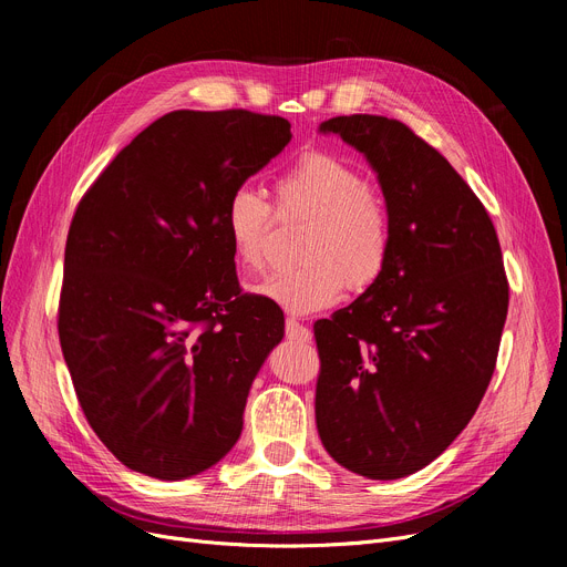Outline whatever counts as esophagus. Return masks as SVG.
Instances as JSON below:
<instances>
[{"label": "esophagus", "instance_id": "1", "mask_svg": "<svg viewBox=\"0 0 567 567\" xmlns=\"http://www.w3.org/2000/svg\"><path fill=\"white\" fill-rule=\"evenodd\" d=\"M285 333H287V338L293 340V342H310V340H312V333H310L308 326H303L301 321H296V319H287Z\"/></svg>", "mask_w": 567, "mask_h": 567}]
</instances>
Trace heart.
Listing matches in <instances>:
<instances>
[{"mask_svg":"<svg viewBox=\"0 0 567 567\" xmlns=\"http://www.w3.org/2000/svg\"><path fill=\"white\" fill-rule=\"evenodd\" d=\"M278 208L310 218L299 241L303 261L266 276L252 291L291 315L336 306L344 287L365 291L389 268L393 227L389 206L353 165L310 152L276 182ZM271 204L250 184L231 188L223 206V234L244 271L261 266Z\"/></svg>","mask_w":567,"mask_h":567,"instance_id":"b5f03b06","label":"heart"}]
</instances>
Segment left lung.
<instances>
[{
	"mask_svg": "<svg viewBox=\"0 0 567 567\" xmlns=\"http://www.w3.org/2000/svg\"><path fill=\"white\" fill-rule=\"evenodd\" d=\"M374 169L393 252L383 278L315 323V415L323 449L370 481L434 462L468 425L494 374L508 280L481 199L398 118L333 116Z\"/></svg>",
	"mask_w": 567,
	"mask_h": 567,
	"instance_id": "1",
	"label": "left lung"
}]
</instances>
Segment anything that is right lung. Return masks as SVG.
<instances>
[{
  "label": "right lung",
  "mask_w": 567,
  "mask_h": 567,
  "mask_svg": "<svg viewBox=\"0 0 567 567\" xmlns=\"http://www.w3.org/2000/svg\"><path fill=\"white\" fill-rule=\"evenodd\" d=\"M289 128L248 110L169 112L75 208L59 342L89 425L137 473L190 478L241 436L285 317L238 289L223 206L282 152Z\"/></svg>",
  "instance_id": "right-lung-1"
}]
</instances>
